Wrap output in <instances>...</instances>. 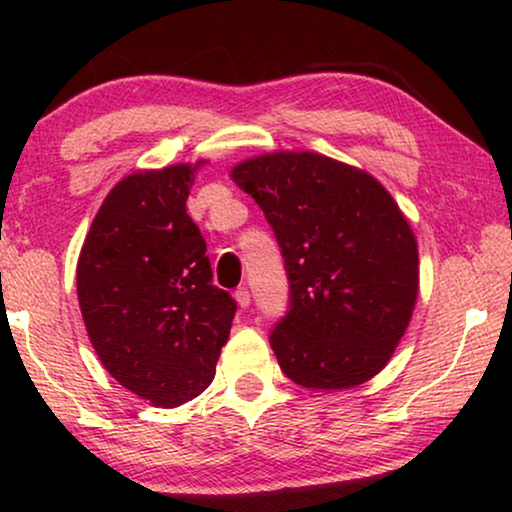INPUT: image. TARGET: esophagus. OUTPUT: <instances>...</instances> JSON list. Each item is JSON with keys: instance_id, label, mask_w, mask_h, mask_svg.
Here are the masks:
<instances>
[{"instance_id": "1", "label": "esophagus", "mask_w": 512, "mask_h": 512, "mask_svg": "<svg viewBox=\"0 0 512 512\" xmlns=\"http://www.w3.org/2000/svg\"><path fill=\"white\" fill-rule=\"evenodd\" d=\"M235 303L240 305V307H249V303H251V293H249L247 286H240V289L235 291Z\"/></svg>"}]
</instances>
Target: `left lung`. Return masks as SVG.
<instances>
[{
	"mask_svg": "<svg viewBox=\"0 0 512 512\" xmlns=\"http://www.w3.org/2000/svg\"><path fill=\"white\" fill-rule=\"evenodd\" d=\"M230 179L263 209L282 247L289 314L272 328L279 368L340 391L387 366L419 293L417 240L373 174L312 151L247 158Z\"/></svg>",
	"mask_w": 512,
	"mask_h": 512,
	"instance_id": "left-lung-1",
	"label": "left lung"
}]
</instances>
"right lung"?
<instances>
[{
  "label": "right lung",
  "mask_w": 512,
  "mask_h": 512,
  "mask_svg": "<svg viewBox=\"0 0 512 512\" xmlns=\"http://www.w3.org/2000/svg\"><path fill=\"white\" fill-rule=\"evenodd\" d=\"M205 163L123 177L76 263L81 317L102 366L158 408H177L212 384L237 310L212 284L205 237L186 214Z\"/></svg>",
  "instance_id": "1"
}]
</instances>
